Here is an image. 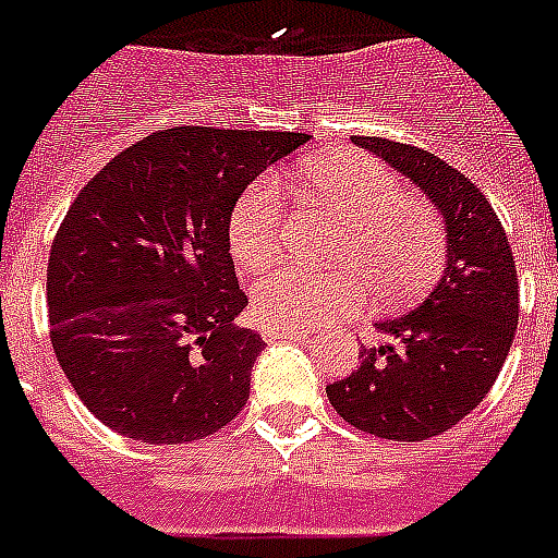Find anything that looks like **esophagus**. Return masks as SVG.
<instances>
[{
	"label": "esophagus",
	"instance_id": "obj_1",
	"mask_svg": "<svg viewBox=\"0 0 558 558\" xmlns=\"http://www.w3.org/2000/svg\"><path fill=\"white\" fill-rule=\"evenodd\" d=\"M264 337L269 340V343H275V340H301V337H306V331L301 329H271V326H266L264 329Z\"/></svg>",
	"mask_w": 558,
	"mask_h": 558
}]
</instances>
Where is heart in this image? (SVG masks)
I'll return each instance as SVG.
<instances>
[{"label": "heart", "mask_w": 558, "mask_h": 558, "mask_svg": "<svg viewBox=\"0 0 558 558\" xmlns=\"http://www.w3.org/2000/svg\"><path fill=\"white\" fill-rule=\"evenodd\" d=\"M312 198L345 221L337 260L349 269L308 271L278 266L255 283L257 315L271 329H312L351 315L366 303L368 279L377 301L402 303L437 278L446 255V229L434 207L402 192L386 163L366 156L320 158L301 167ZM287 207L275 178H257L229 218V246L243 269L275 264Z\"/></svg>", "instance_id": "b5f03b06"}]
</instances>
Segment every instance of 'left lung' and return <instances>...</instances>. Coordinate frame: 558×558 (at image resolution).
Masks as SVG:
<instances>
[{"label": "left lung", "mask_w": 558, "mask_h": 558, "mask_svg": "<svg viewBox=\"0 0 558 558\" xmlns=\"http://www.w3.org/2000/svg\"><path fill=\"white\" fill-rule=\"evenodd\" d=\"M395 167L446 221V269L423 301L374 323L386 345L360 349V366L326 386L354 428L397 442L437 437L485 400L517 335L519 280L488 198L428 149L354 135Z\"/></svg>", "instance_id": "obj_1"}]
</instances>
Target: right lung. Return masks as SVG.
<instances>
[{
  "instance_id": "add662e5",
  "label": "right lung",
  "mask_w": 558,
  "mask_h": 558,
  "mask_svg": "<svg viewBox=\"0 0 558 558\" xmlns=\"http://www.w3.org/2000/svg\"><path fill=\"white\" fill-rule=\"evenodd\" d=\"M303 133L172 128L87 181L56 232L48 317L78 400L147 446L204 439L250 400L264 340L229 255V218Z\"/></svg>"
}]
</instances>
